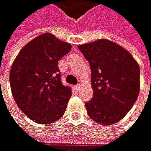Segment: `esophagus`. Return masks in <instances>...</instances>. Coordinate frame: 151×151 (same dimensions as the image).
I'll use <instances>...</instances> for the list:
<instances>
[{
	"instance_id": "obj_1",
	"label": "esophagus",
	"mask_w": 151,
	"mask_h": 151,
	"mask_svg": "<svg viewBox=\"0 0 151 151\" xmlns=\"http://www.w3.org/2000/svg\"><path fill=\"white\" fill-rule=\"evenodd\" d=\"M80 87H81V84H80V83H79V84H77L76 86H74V88H75V89H76L77 91H78V90L80 89Z\"/></svg>"
}]
</instances>
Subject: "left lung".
<instances>
[{"label":"left lung","instance_id":"left-lung-1","mask_svg":"<svg viewBox=\"0 0 151 151\" xmlns=\"http://www.w3.org/2000/svg\"><path fill=\"white\" fill-rule=\"evenodd\" d=\"M91 69L93 98L88 116L100 125H113L134 104L140 91V68L131 54L107 40L78 46Z\"/></svg>","mask_w":151,"mask_h":151}]
</instances>
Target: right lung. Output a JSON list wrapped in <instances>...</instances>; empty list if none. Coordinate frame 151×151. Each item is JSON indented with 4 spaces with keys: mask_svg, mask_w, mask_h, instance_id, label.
<instances>
[{
    "mask_svg": "<svg viewBox=\"0 0 151 151\" xmlns=\"http://www.w3.org/2000/svg\"><path fill=\"white\" fill-rule=\"evenodd\" d=\"M70 48L53 34L43 33L21 49L11 66L13 97L19 109L36 123H53L66 110L71 90L61 81L58 61Z\"/></svg>",
    "mask_w": 151,
    "mask_h": 151,
    "instance_id": "obj_1",
    "label": "right lung"
}]
</instances>
